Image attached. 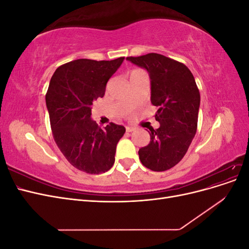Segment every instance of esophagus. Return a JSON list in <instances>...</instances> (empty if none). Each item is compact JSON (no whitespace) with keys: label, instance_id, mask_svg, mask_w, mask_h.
Returning a JSON list of instances; mask_svg holds the SVG:
<instances>
[{"label":"esophagus","instance_id":"obj_1","mask_svg":"<svg viewBox=\"0 0 249 249\" xmlns=\"http://www.w3.org/2000/svg\"><path fill=\"white\" fill-rule=\"evenodd\" d=\"M135 130V127H133V126H125V131L127 132V133H131V132H133Z\"/></svg>","mask_w":249,"mask_h":249}]
</instances>
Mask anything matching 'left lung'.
Listing matches in <instances>:
<instances>
[{"label":"left lung","mask_w":249,"mask_h":249,"mask_svg":"<svg viewBox=\"0 0 249 249\" xmlns=\"http://www.w3.org/2000/svg\"><path fill=\"white\" fill-rule=\"evenodd\" d=\"M145 69L150 78V101L158 107L159 129L150 130V141L138 152L144 166L154 171L172 168L183 159L197 130L200 94L192 72L177 60L157 53L126 57Z\"/></svg>","instance_id":"1"}]
</instances>
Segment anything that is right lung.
<instances>
[{
    "label": "right lung",
    "mask_w": 249,
    "mask_h": 249,
    "mask_svg": "<svg viewBox=\"0 0 249 249\" xmlns=\"http://www.w3.org/2000/svg\"><path fill=\"white\" fill-rule=\"evenodd\" d=\"M124 59H78L65 63L53 74L46 94L57 146L73 167L90 175L113 166L116 145L125 132L124 126L113 123L101 129L90 118L93 101L104 96L107 82Z\"/></svg>",
    "instance_id": "obj_1"
}]
</instances>
